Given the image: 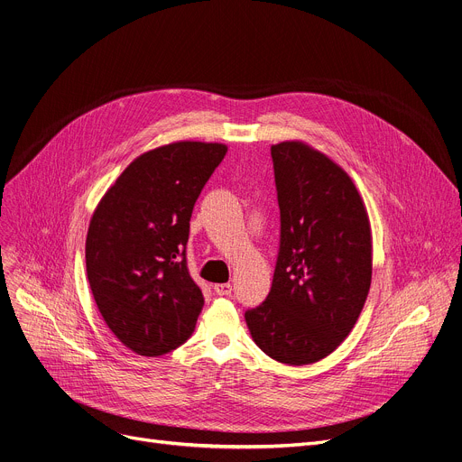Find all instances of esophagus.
Here are the masks:
<instances>
[{
    "label": "esophagus",
    "instance_id": "34e87169",
    "mask_svg": "<svg viewBox=\"0 0 462 462\" xmlns=\"http://www.w3.org/2000/svg\"><path fill=\"white\" fill-rule=\"evenodd\" d=\"M214 291L217 292L219 297H228L232 292V285L230 283H216L214 285Z\"/></svg>",
    "mask_w": 462,
    "mask_h": 462
}]
</instances>
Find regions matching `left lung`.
I'll return each instance as SVG.
<instances>
[{
  "label": "left lung",
  "instance_id": "8db88e82",
  "mask_svg": "<svg viewBox=\"0 0 462 462\" xmlns=\"http://www.w3.org/2000/svg\"><path fill=\"white\" fill-rule=\"evenodd\" d=\"M280 253L265 302L245 313L254 343L283 365H311L356 326L372 282L366 206L339 163L300 140L271 147Z\"/></svg>",
  "mask_w": 462,
  "mask_h": 462
}]
</instances>
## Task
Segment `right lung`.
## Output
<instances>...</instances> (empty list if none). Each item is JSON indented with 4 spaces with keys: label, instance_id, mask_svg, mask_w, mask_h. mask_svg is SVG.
Masks as SVG:
<instances>
[{
    "label": "right lung",
    "instance_id": "obj_1",
    "mask_svg": "<svg viewBox=\"0 0 462 462\" xmlns=\"http://www.w3.org/2000/svg\"><path fill=\"white\" fill-rule=\"evenodd\" d=\"M225 143L173 142L134 158L106 189L87 236L94 300L116 337L138 356L179 348L204 306L186 265L195 200Z\"/></svg>",
    "mask_w": 462,
    "mask_h": 462
}]
</instances>
